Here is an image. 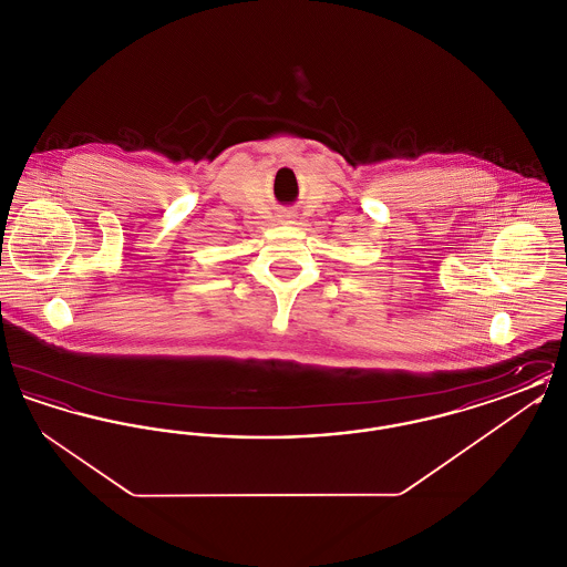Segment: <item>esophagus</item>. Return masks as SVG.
Returning <instances> with one entry per match:
<instances>
[{
    "mask_svg": "<svg viewBox=\"0 0 567 567\" xmlns=\"http://www.w3.org/2000/svg\"><path fill=\"white\" fill-rule=\"evenodd\" d=\"M280 225H293L296 223V213H291V210H287V213H282L280 215Z\"/></svg>",
    "mask_w": 567,
    "mask_h": 567,
    "instance_id": "34e87169",
    "label": "esophagus"
}]
</instances>
